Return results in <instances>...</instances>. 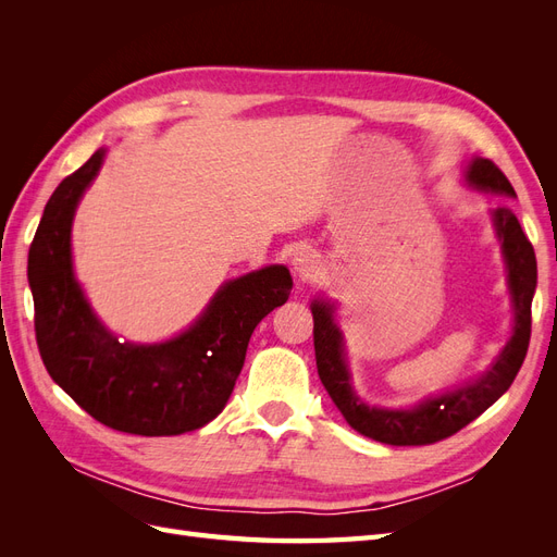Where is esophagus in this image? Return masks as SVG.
Returning a JSON list of instances; mask_svg holds the SVG:
<instances>
[{"label": "esophagus", "mask_w": 557, "mask_h": 557, "mask_svg": "<svg viewBox=\"0 0 557 557\" xmlns=\"http://www.w3.org/2000/svg\"><path fill=\"white\" fill-rule=\"evenodd\" d=\"M318 256L311 248H299L293 258V269H295V276L301 283H309L311 278H315L318 274Z\"/></svg>", "instance_id": "esophagus-1"}]
</instances>
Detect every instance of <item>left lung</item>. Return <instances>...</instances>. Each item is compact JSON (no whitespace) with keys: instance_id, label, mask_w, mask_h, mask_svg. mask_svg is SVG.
Here are the masks:
<instances>
[{"instance_id":"obj_1","label":"left lung","mask_w":557,"mask_h":557,"mask_svg":"<svg viewBox=\"0 0 557 557\" xmlns=\"http://www.w3.org/2000/svg\"><path fill=\"white\" fill-rule=\"evenodd\" d=\"M467 181L479 190H493L516 197L513 185L502 174L493 160L476 158L469 164ZM497 237L502 239L504 258L509 267V285L513 297V336L504 346L502 356L491 372L460 391L428 399L411 411H391L367 407L352 393L350 376L344 360L342 332L332 323V311L327 305L311 307L313 313V348L318 376L323 381L327 395L342 411L346 423L369 440L391 446H428L460 432L471 420L479 418L487 407L509 391L522 360L528 356L532 334V297L536 288V258L530 239L522 232L516 213L509 207H497L493 211Z\"/></svg>"}]
</instances>
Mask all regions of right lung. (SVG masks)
Wrapping results in <instances>:
<instances>
[{
  "mask_svg": "<svg viewBox=\"0 0 557 557\" xmlns=\"http://www.w3.org/2000/svg\"><path fill=\"white\" fill-rule=\"evenodd\" d=\"M102 158L104 150H97L58 185L29 246L41 360L50 379L111 430L139 436L199 430L227 404L252 330L290 297V272L267 267L225 283L205 315L172 342L121 344L92 315L74 281L70 252L74 209Z\"/></svg>",
  "mask_w": 557,
  "mask_h": 557,
  "instance_id": "obj_1",
  "label": "right lung"
}]
</instances>
